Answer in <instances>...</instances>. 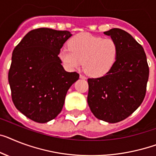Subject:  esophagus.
I'll use <instances>...</instances> for the list:
<instances>
[{
  "label": "esophagus",
  "instance_id": "esophagus-1",
  "mask_svg": "<svg viewBox=\"0 0 156 156\" xmlns=\"http://www.w3.org/2000/svg\"><path fill=\"white\" fill-rule=\"evenodd\" d=\"M80 77L81 79H86V77L84 76H83V75H81V74H80Z\"/></svg>",
  "mask_w": 156,
  "mask_h": 156
}]
</instances>
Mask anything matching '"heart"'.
<instances>
[{"instance_id": "heart-1", "label": "heart", "mask_w": 156, "mask_h": 156, "mask_svg": "<svg viewBox=\"0 0 156 156\" xmlns=\"http://www.w3.org/2000/svg\"><path fill=\"white\" fill-rule=\"evenodd\" d=\"M118 46L112 38H103L87 33L72 37L69 48H60L58 56L68 70L83 69L92 77L106 75L116 60Z\"/></svg>"}]
</instances>
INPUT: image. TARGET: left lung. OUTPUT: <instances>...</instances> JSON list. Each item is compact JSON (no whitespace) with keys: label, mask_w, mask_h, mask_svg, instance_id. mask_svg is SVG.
<instances>
[{"label":"left lung","mask_w":156,"mask_h":156,"mask_svg":"<svg viewBox=\"0 0 156 156\" xmlns=\"http://www.w3.org/2000/svg\"><path fill=\"white\" fill-rule=\"evenodd\" d=\"M116 42L118 55L104 76L89 78L87 104L99 119L118 123L132 115L144 99L149 67L142 45L126 31L104 32Z\"/></svg>","instance_id":"left-lung-1"}]
</instances>
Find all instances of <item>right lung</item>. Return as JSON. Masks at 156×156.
<instances>
[{
  "mask_svg": "<svg viewBox=\"0 0 156 156\" xmlns=\"http://www.w3.org/2000/svg\"><path fill=\"white\" fill-rule=\"evenodd\" d=\"M69 31L33 29L15 47L9 71L12 100L16 109L37 123L55 119L61 112L67 92L79 79L64 70L58 56Z\"/></svg>",
  "mask_w": 156,
  "mask_h": 156,
  "instance_id": "1",
  "label": "right lung"
}]
</instances>
